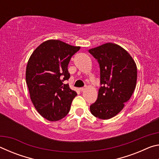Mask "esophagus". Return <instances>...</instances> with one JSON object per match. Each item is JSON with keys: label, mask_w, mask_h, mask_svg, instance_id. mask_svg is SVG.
Wrapping results in <instances>:
<instances>
[{"label": "esophagus", "mask_w": 159, "mask_h": 159, "mask_svg": "<svg viewBox=\"0 0 159 159\" xmlns=\"http://www.w3.org/2000/svg\"><path fill=\"white\" fill-rule=\"evenodd\" d=\"M85 88H79V90H80V91H83V90H85Z\"/></svg>", "instance_id": "1"}]
</instances>
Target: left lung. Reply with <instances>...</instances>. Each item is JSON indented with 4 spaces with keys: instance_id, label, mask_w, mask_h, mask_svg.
<instances>
[{
    "instance_id": "obj_1",
    "label": "left lung",
    "mask_w": 159,
    "mask_h": 159,
    "mask_svg": "<svg viewBox=\"0 0 159 159\" xmlns=\"http://www.w3.org/2000/svg\"><path fill=\"white\" fill-rule=\"evenodd\" d=\"M100 68L101 88L90 112L100 119H109L123 109L135 89L138 69L135 61L124 48L107 43L89 50Z\"/></svg>"
}]
</instances>
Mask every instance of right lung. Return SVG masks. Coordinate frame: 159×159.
Segmentation results:
<instances>
[{
  "label": "right lung",
  "instance_id": "add662e5",
  "mask_svg": "<svg viewBox=\"0 0 159 159\" xmlns=\"http://www.w3.org/2000/svg\"><path fill=\"white\" fill-rule=\"evenodd\" d=\"M80 48L50 39L39 45L29 59L26 82L31 100L37 111L50 121L65 117L77 95L63 82L69 79L68 64Z\"/></svg>",
  "mask_w": 159,
  "mask_h": 159
}]
</instances>
